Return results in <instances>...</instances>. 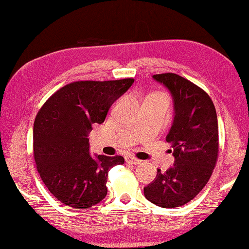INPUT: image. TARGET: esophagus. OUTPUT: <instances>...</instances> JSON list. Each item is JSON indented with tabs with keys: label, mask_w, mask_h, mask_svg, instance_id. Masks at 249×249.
Here are the masks:
<instances>
[{
	"label": "esophagus",
	"mask_w": 249,
	"mask_h": 249,
	"mask_svg": "<svg viewBox=\"0 0 249 249\" xmlns=\"http://www.w3.org/2000/svg\"><path fill=\"white\" fill-rule=\"evenodd\" d=\"M125 161L129 163H132V165H139V163L142 162V160H140V159L135 158L133 156H125Z\"/></svg>",
	"instance_id": "esophagus-1"
}]
</instances>
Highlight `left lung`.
Returning a JSON list of instances; mask_svg holds the SVG:
<instances>
[{
	"label": "left lung",
	"instance_id": "1",
	"mask_svg": "<svg viewBox=\"0 0 249 249\" xmlns=\"http://www.w3.org/2000/svg\"><path fill=\"white\" fill-rule=\"evenodd\" d=\"M173 102V121L166 137L172 145L173 165L144 187L151 203L175 208L189 203L207 184L218 158V119L212 98L176 73L154 74Z\"/></svg>",
	"mask_w": 249,
	"mask_h": 249
}]
</instances>
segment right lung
<instances>
[{
  "label": "right lung",
  "instance_id": "add662e5",
  "mask_svg": "<svg viewBox=\"0 0 249 249\" xmlns=\"http://www.w3.org/2000/svg\"><path fill=\"white\" fill-rule=\"evenodd\" d=\"M133 79L78 81L55 92L37 112L34 153L37 171L52 195L72 208H89L107 195L110 168L121 156H91L89 133L105 121L110 106L124 94Z\"/></svg>",
  "mask_w": 249,
  "mask_h": 249
}]
</instances>
